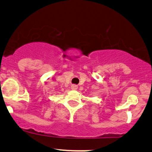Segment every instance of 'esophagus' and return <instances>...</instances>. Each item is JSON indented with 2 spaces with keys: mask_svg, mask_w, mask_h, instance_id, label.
<instances>
[{
  "mask_svg": "<svg viewBox=\"0 0 152 152\" xmlns=\"http://www.w3.org/2000/svg\"><path fill=\"white\" fill-rule=\"evenodd\" d=\"M71 89H72V90H76V89L78 88V86H76V85H75V84H74V85H72L71 86Z\"/></svg>",
  "mask_w": 152,
  "mask_h": 152,
  "instance_id": "34e87169",
  "label": "esophagus"
}]
</instances>
